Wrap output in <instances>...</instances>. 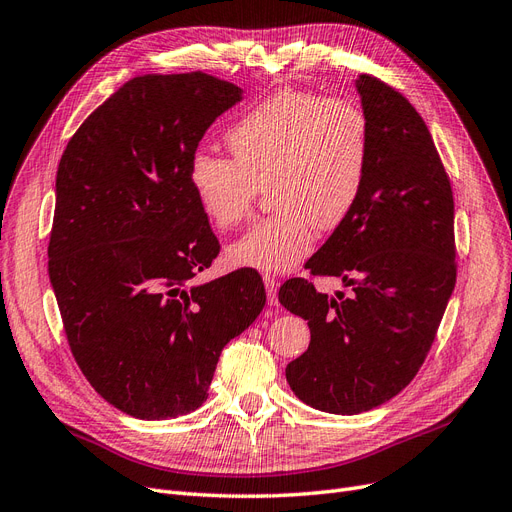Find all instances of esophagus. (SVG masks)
<instances>
[{
    "label": "esophagus",
    "instance_id": "esophagus-1",
    "mask_svg": "<svg viewBox=\"0 0 512 512\" xmlns=\"http://www.w3.org/2000/svg\"><path fill=\"white\" fill-rule=\"evenodd\" d=\"M263 285H266V293H268V304L270 306H278V282L272 276H263Z\"/></svg>",
    "mask_w": 512,
    "mask_h": 512
}]
</instances>
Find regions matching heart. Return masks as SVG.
<instances>
[{
    "mask_svg": "<svg viewBox=\"0 0 512 512\" xmlns=\"http://www.w3.org/2000/svg\"><path fill=\"white\" fill-rule=\"evenodd\" d=\"M234 158L196 151L189 160L200 211L217 230L251 215L261 187L276 211L227 246L236 268L285 274L308 257L314 225L333 230L352 213L369 173L371 128L348 99L282 90L227 132Z\"/></svg>",
    "mask_w": 512,
    "mask_h": 512,
    "instance_id": "heart-1",
    "label": "heart"
}]
</instances>
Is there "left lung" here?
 Here are the masks:
<instances>
[{
    "instance_id": "obj_1",
    "label": "left lung",
    "mask_w": 512,
    "mask_h": 512,
    "mask_svg": "<svg viewBox=\"0 0 512 512\" xmlns=\"http://www.w3.org/2000/svg\"><path fill=\"white\" fill-rule=\"evenodd\" d=\"M356 90L371 128L369 173L352 213L306 263L352 295L318 293L306 278L278 291L308 320L310 346L287 365L299 401L337 413L369 411L420 371L456 287L453 194L415 107L373 75Z\"/></svg>"
}]
</instances>
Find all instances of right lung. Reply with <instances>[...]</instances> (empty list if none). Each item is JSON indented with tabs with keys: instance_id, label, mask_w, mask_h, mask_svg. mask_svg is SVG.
Listing matches in <instances>:
<instances>
[{
	"instance_id": "obj_1",
	"label": "right lung",
	"mask_w": 512,
	"mask_h": 512,
	"mask_svg": "<svg viewBox=\"0 0 512 512\" xmlns=\"http://www.w3.org/2000/svg\"><path fill=\"white\" fill-rule=\"evenodd\" d=\"M242 90L202 71L149 73L94 109L56 173L48 274L90 386L139 420L206 401L223 346L266 306L255 270L206 285L219 240L189 160Z\"/></svg>"
}]
</instances>
